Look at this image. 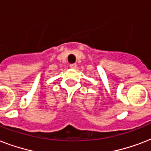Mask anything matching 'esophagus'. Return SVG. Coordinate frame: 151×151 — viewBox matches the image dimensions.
I'll return each instance as SVG.
<instances>
[{
	"label": "esophagus",
	"mask_w": 151,
	"mask_h": 151,
	"mask_svg": "<svg viewBox=\"0 0 151 151\" xmlns=\"http://www.w3.org/2000/svg\"><path fill=\"white\" fill-rule=\"evenodd\" d=\"M70 67L71 69H76L77 68V64L76 63L70 64Z\"/></svg>",
	"instance_id": "obj_1"
}]
</instances>
